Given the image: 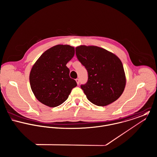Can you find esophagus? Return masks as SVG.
I'll list each match as a JSON object with an SVG mask.
<instances>
[{"instance_id": "obj_1", "label": "esophagus", "mask_w": 157, "mask_h": 157, "mask_svg": "<svg viewBox=\"0 0 157 157\" xmlns=\"http://www.w3.org/2000/svg\"><path fill=\"white\" fill-rule=\"evenodd\" d=\"M76 83H77V84L78 85V84H79V79L78 78H77V79H76Z\"/></svg>"}]
</instances>
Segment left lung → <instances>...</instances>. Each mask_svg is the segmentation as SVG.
Returning a JSON list of instances; mask_svg holds the SVG:
<instances>
[{"label":"left lung","mask_w":157,"mask_h":157,"mask_svg":"<svg viewBox=\"0 0 157 157\" xmlns=\"http://www.w3.org/2000/svg\"><path fill=\"white\" fill-rule=\"evenodd\" d=\"M76 55L88 72V80L81 87L94 105L105 106L118 99L125 86V73L121 60L99 47L81 45Z\"/></svg>","instance_id":"obj_1"}]
</instances>
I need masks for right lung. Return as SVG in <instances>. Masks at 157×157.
<instances>
[{
    "mask_svg": "<svg viewBox=\"0 0 157 157\" xmlns=\"http://www.w3.org/2000/svg\"><path fill=\"white\" fill-rule=\"evenodd\" d=\"M75 55V48L57 45L45 51L33 65L30 73L32 91L41 103L50 107L65 102L77 86L66 66Z\"/></svg>",
    "mask_w": 157,
    "mask_h": 157,
    "instance_id": "1",
    "label": "right lung"
}]
</instances>
